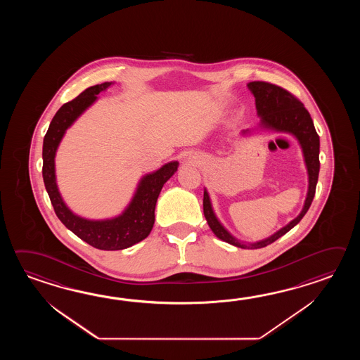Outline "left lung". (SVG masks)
Returning <instances> with one entry per match:
<instances>
[{
	"label": "left lung",
	"mask_w": 360,
	"mask_h": 360,
	"mask_svg": "<svg viewBox=\"0 0 360 360\" xmlns=\"http://www.w3.org/2000/svg\"><path fill=\"white\" fill-rule=\"evenodd\" d=\"M248 90L255 96V104L257 115L260 117L259 129L265 131H276V132H285L293 135L297 139L304 162H305L306 171H307V193H306L304 207L301 210L299 216L295 217L292 221L288 222L285 226L276 231L273 236L261 239L257 242H243L240 239L234 237L229 230L222 225L217 216L214 214V207L211 203L210 194L205 188L203 191V212L206 217L208 226L214 231V236L221 239L229 245H236L239 248L245 250H256L262 248L268 245L276 242L278 238L284 236L287 231L296 226L301 219L305 216L307 210L313 202L315 195V188L318 183V175H319V136L314 127L313 120L310 113L306 110L304 104L296 99L292 94L284 90L276 84L261 82V81H253L247 84ZM255 130H243L240 134L242 136H250Z\"/></svg>",
	"instance_id": "8db88e82"
}]
</instances>
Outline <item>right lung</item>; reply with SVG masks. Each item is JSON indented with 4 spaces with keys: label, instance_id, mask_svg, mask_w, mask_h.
I'll use <instances>...</instances> for the list:
<instances>
[{
    "label": "right lung",
    "instance_id": "right-lung-1",
    "mask_svg": "<svg viewBox=\"0 0 360 360\" xmlns=\"http://www.w3.org/2000/svg\"><path fill=\"white\" fill-rule=\"evenodd\" d=\"M115 82H104L84 90L76 99L64 104L56 112L44 138L42 148V176L47 194L54 207L55 214L72 233L81 238L86 243L104 251H118L129 248L146 239L153 229L154 211L158 195L163 185L177 171L179 162L171 161L161 169L149 172L139 180L136 191L130 203L122 214L103 219L91 220L75 214L69 208L56 184L55 155L61 140L69 127L76 122L86 109L98 100L100 92L105 91Z\"/></svg>",
    "mask_w": 360,
    "mask_h": 360
}]
</instances>
